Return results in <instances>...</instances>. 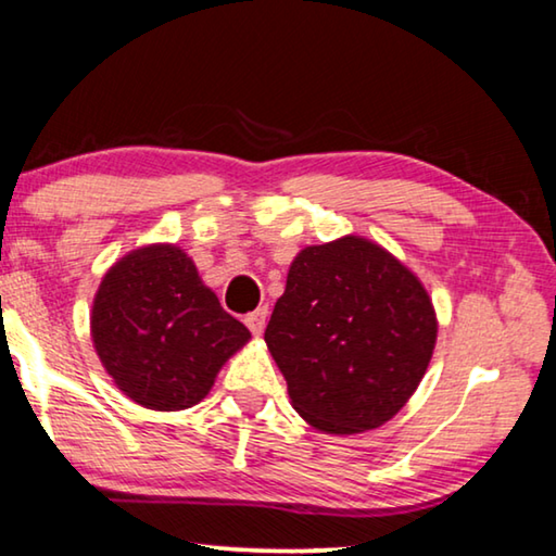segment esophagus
<instances>
[{
    "mask_svg": "<svg viewBox=\"0 0 556 556\" xmlns=\"http://www.w3.org/2000/svg\"><path fill=\"white\" fill-rule=\"evenodd\" d=\"M244 324H247V329H250V331L254 333V337H262L264 324H267V306H260L257 312L247 314V316H244Z\"/></svg>",
    "mask_w": 556,
    "mask_h": 556,
    "instance_id": "1",
    "label": "esophagus"
}]
</instances>
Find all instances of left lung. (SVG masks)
<instances>
[{"label": "left lung", "instance_id": "obj_1", "mask_svg": "<svg viewBox=\"0 0 556 556\" xmlns=\"http://www.w3.org/2000/svg\"><path fill=\"white\" fill-rule=\"evenodd\" d=\"M435 337L420 279L356 235L296 254L264 331L294 410L331 435L391 420L426 376Z\"/></svg>", "mask_w": 556, "mask_h": 556}]
</instances>
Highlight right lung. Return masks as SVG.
I'll return each mask as SVG.
<instances>
[{
    "label": "right lung",
    "mask_w": 556,
    "mask_h": 556,
    "mask_svg": "<svg viewBox=\"0 0 556 556\" xmlns=\"http://www.w3.org/2000/svg\"><path fill=\"white\" fill-rule=\"evenodd\" d=\"M91 339L113 383L151 410H182L210 393L250 331L219 306L175 244L128 252L105 271Z\"/></svg>",
    "instance_id": "obj_1"
}]
</instances>
